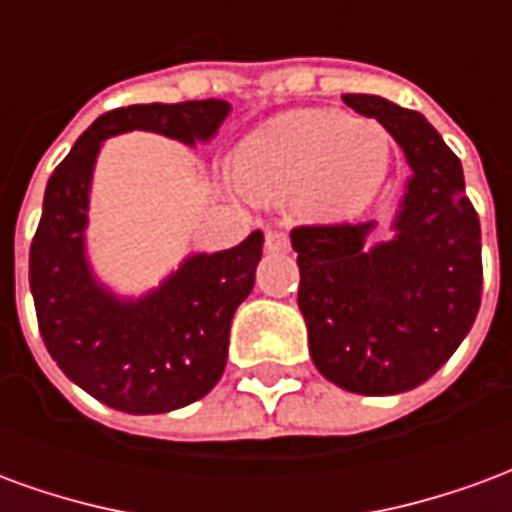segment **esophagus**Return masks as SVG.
Returning <instances> with one entry per match:
<instances>
[{
  "instance_id": "esophagus-1",
  "label": "esophagus",
  "mask_w": 512,
  "mask_h": 512,
  "mask_svg": "<svg viewBox=\"0 0 512 512\" xmlns=\"http://www.w3.org/2000/svg\"><path fill=\"white\" fill-rule=\"evenodd\" d=\"M266 249L274 252V255H285V252H290V238L285 233H279V230H268Z\"/></svg>"
}]
</instances>
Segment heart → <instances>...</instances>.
Listing matches in <instances>:
<instances>
[{
  "mask_svg": "<svg viewBox=\"0 0 512 512\" xmlns=\"http://www.w3.org/2000/svg\"><path fill=\"white\" fill-rule=\"evenodd\" d=\"M389 169V136L376 120L334 109H293L246 136L227 186L257 202L296 194L312 219L340 222L365 211Z\"/></svg>",
  "mask_w": 512,
  "mask_h": 512,
  "instance_id": "1",
  "label": "heart"
}]
</instances>
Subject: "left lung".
Returning <instances> with one entry per match:
<instances>
[{"label":"left lung","instance_id":"1","mask_svg":"<svg viewBox=\"0 0 512 512\" xmlns=\"http://www.w3.org/2000/svg\"><path fill=\"white\" fill-rule=\"evenodd\" d=\"M343 101L395 139L411 175L389 224L296 227L299 310L312 365L356 395H397L428 381L472 329L480 293V219L463 167L439 131L381 95Z\"/></svg>","mask_w":512,"mask_h":512}]
</instances>
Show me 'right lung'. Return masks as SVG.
I'll return each instance as SVG.
<instances>
[{"mask_svg": "<svg viewBox=\"0 0 512 512\" xmlns=\"http://www.w3.org/2000/svg\"><path fill=\"white\" fill-rule=\"evenodd\" d=\"M233 106L219 98L136 104L87 128L46 183L29 249V290L51 359L73 384L126 414H164L200 400L222 378L230 323L255 288L263 233L222 252H194L142 296H120L87 255L90 189L109 136L153 131L211 142Z\"/></svg>", "mask_w": 512, "mask_h": 512, "instance_id": "1", "label": "right lung"}]
</instances>
